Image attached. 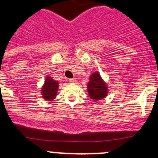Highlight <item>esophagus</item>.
<instances>
[{
  "mask_svg": "<svg viewBox=\"0 0 158 158\" xmlns=\"http://www.w3.org/2000/svg\"><path fill=\"white\" fill-rule=\"evenodd\" d=\"M69 82H70V83H75V82L77 81V80L76 79H75V78H70V79H69Z\"/></svg>",
  "mask_w": 158,
  "mask_h": 158,
  "instance_id": "esophagus-1",
  "label": "esophagus"
}]
</instances>
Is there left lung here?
Here are the masks:
<instances>
[{
  "label": "left lung",
  "mask_w": 158,
  "mask_h": 158,
  "mask_svg": "<svg viewBox=\"0 0 158 158\" xmlns=\"http://www.w3.org/2000/svg\"><path fill=\"white\" fill-rule=\"evenodd\" d=\"M87 89L90 98L93 100H100L105 98L108 91L106 83L98 72L93 73L89 77Z\"/></svg>",
  "instance_id": "1"
}]
</instances>
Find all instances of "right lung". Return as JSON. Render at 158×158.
<instances>
[{"label": "right lung", "instance_id": "right-lung-1", "mask_svg": "<svg viewBox=\"0 0 158 158\" xmlns=\"http://www.w3.org/2000/svg\"><path fill=\"white\" fill-rule=\"evenodd\" d=\"M58 82L54 81L51 77L47 76L46 77L44 85L42 88V95L43 99L47 101H51L56 97L58 89Z\"/></svg>", "mask_w": 158, "mask_h": 158}]
</instances>
